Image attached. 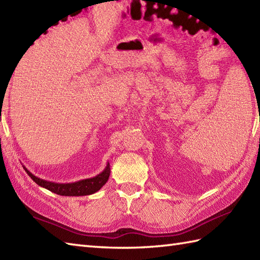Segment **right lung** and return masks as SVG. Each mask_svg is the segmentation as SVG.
Here are the masks:
<instances>
[{
    "label": "right lung",
    "mask_w": 260,
    "mask_h": 260,
    "mask_svg": "<svg viewBox=\"0 0 260 260\" xmlns=\"http://www.w3.org/2000/svg\"><path fill=\"white\" fill-rule=\"evenodd\" d=\"M23 169L25 170L27 175H29L38 185L45 187V189L56 193V194L64 197H81L92 194V193L101 190L102 187L106 184L110 174V165L109 163H107L106 168L104 169L103 172L96 176H93V178L80 180L74 182V183H56V182H50L38 178V176L33 175L25 167H23Z\"/></svg>",
    "instance_id": "1"
}]
</instances>
